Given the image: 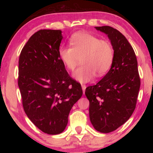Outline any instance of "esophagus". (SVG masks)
Instances as JSON below:
<instances>
[{"mask_svg": "<svg viewBox=\"0 0 153 153\" xmlns=\"http://www.w3.org/2000/svg\"><path fill=\"white\" fill-rule=\"evenodd\" d=\"M82 90H83V92H84V94L85 90H86V85H84V84H82Z\"/></svg>", "mask_w": 153, "mask_h": 153, "instance_id": "34e87169", "label": "esophagus"}]
</instances>
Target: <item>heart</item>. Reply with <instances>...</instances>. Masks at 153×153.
Masks as SVG:
<instances>
[{
  "instance_id": "1",
  "label": "heart",
  "mask_w": 153,
  "mask_h": 153,
  "mask_svg": "<svg viewBox=\"0 0 153 153\" xmlns=\"http://www.w3.org/2000/svg\"><path fill=\"white\" fill-rule=\"evenodd\" d=\"M70 46H61L59 56L66 68L74 71L81 58V65L73 76L79 82H88L97 74L104 76L109 70L114 59V48L107 40L85 32H77L69 39Z\"/></svg>"
}]
</instances>
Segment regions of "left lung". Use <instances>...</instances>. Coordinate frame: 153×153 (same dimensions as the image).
Here are the masks:
<instances>
[{"label":"left lung","mask_w":153,"mask_h":153,"mask_svg":"<svg viewBox=\"0 0 153 153\" xmlns=\"http://www.w3.org/2000/svg\"><path fill=\"white\" fill-rule=\"evenodd\" d=\"M108 36L114 48L112 65L104 77L86 88L90 120L94 129L109 133L125 123L136 108L140 86L134 51L120 31L112 27H95Z\"/></svg>","instance_id":"1"}]
</instances>
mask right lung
Returning <instances> with one entry per match:
<instances>
[{"label":"right lung","mask_w":153,"mask_h":153,"mask_svg":"<svg viewBox=\"0 0 153 153\" xmlns=\"http://www.w3.org/2000/svg\"><path fill=\"white\" fill-rule=\"evenodd\" d=\"M61 30H40L21 52L18 86L25 113L43 132L59 134L68 123L73 105L82 96L59 56Z\"/></svg>","instance_id":"add662e5"}]
</instances>
